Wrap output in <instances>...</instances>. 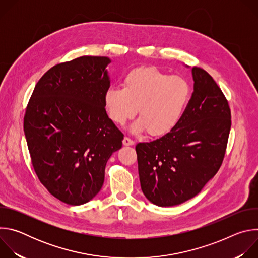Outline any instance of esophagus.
Returning a JSON list of instances; mask_svg holds the SVG:
<instances>
[{"label":"esophagus","instance_id":"obj_1","mask_svg":"<svg viewBox=\"0 0 258 258\" xmlns=\"http://www.w3.org/2000/svg\"><path fill=\"white\" fill-rule=\"evenodd\" d=\"M122 143H123V145H124V146H132V145H134V144H135V142H134L132 139L127 138V137H125V138L123 139Z\"/></svg>","mask_w":258,"mask_h":258}]
</instances>
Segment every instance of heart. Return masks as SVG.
Returning a JSON list of instances; mask_svg holds the SVG:
<instances>
[{
	"label": "heart",
	"mask_w": 258,
	"mask_h": 258,
	"mask_svg": "<svg viewBox=\"0 0 258 258\" xmlns=\"http://www.w3.org/2000/svg\"><path fill=\"white\" fill-rule=\"evenodd\" d=\"M190 95L188 83L176 76L168 77L153 66L131 70L122 81V89H110L104 96L107 113L112 121L123 125L138 108L132 130H146L152 137L168 133L178 121Z\"/></svg>",
	"instance_id": "b5f03b06"
}]
</instances>
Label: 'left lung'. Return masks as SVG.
Instances as JSON below:
<instances>
[{
    "mask_svg": "<svg viewBox=\"0 0 258 258\" xmlns=\"http://www.w3.org/2000/svg\"><path fill=\"white\" fill-rule=\"evenodd\" d=\"M194 92L176 124L161 138L136 146L141 188L165 207L195 197L223 163L231 130V109L208 73L193 67Z\"/></svg>",
    "mask_w": 258,
    "mask_h": 258,
    "instance_id": "1",
    "label": "left lung"
}]
</instances>
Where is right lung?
<instances>
[{
    "mask_svg": "<svg viewBox=\"0 0 258 258\" xmlns=\"http://www.w3.org/2000/svg\"><path fill=\"white\" fill-rule=\"evenodd\" d=\"M108 57L83 56L50 68L35 85L23 128L33 169L47 190L82 205L101 190L123 134L106 113Z\"/></svg>",
    "mask_w": 258,
    "mask_h": 258,
    "instance_id": "1",
    "label": "right lung"
}]
</instances>
